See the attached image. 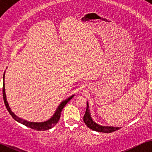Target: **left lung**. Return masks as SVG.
I'll return each instance as SVG.
<instances>
[{
	"label": "left lung",
	"instance_id": "1",
	"mask_svg": "<svg viewBox=\"0 0 152 152\" xmlns=\"http://www.w3.org/2000/svg\"><path fill=\"white\" fill-rule=\"evenodd\" d=\"M83 121L85 124L87 125V126L92 129L93 131H98V132H102V133H112L114 131L119 130L120 127H113V126H101V125L97 124L95 123L94 121L92 120V117H91L90 110H89V106L88 103L87 102V108L86 113L83 117Z\"/></svg>",
	"mask_w": 152,
	"mask_h": 152
}]
</instances>
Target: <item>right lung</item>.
<instances>
[{
  "instance_id": "add662e5",
  "label": "right lung",
  "mask_w": 152,
  "mask_h": 152,
  "mask_svg": "<svg viewBox=\"0 0 152 152\" xmlns=\"http://www.w3.org/2000/svg\"><path fill=\"white\" fill-rule=\"evenodd\" d=\"M5 72H4V74H3V100H4V103H5V105L6 106V108H7L8 112L10 113V114L11 115V116L16 121H17L18 122L21 123V124H23V125H25V126L29 127V128L35 129V130H36V131H46V130H48V129H50L53 126H55L56 124L58 122V121L60 120V115H61V112H62V109H63L64 106H65V105L67 104L69 102L70 99H72L73 97L74 96V95H72V96L69 97L68 99H66V100L63 101V102H62L61 104L59 105V106H58L57 110H56V113H54V115H53V117L50 119H49L48 120L46 121V122H28V121L24 120L21 118H19V117H17V115H15V113H12V111L11 110L9 105H8V103L7 102V99H6L5 90V81H4V80H5Z\"/></svg>"
}]
</instances>
